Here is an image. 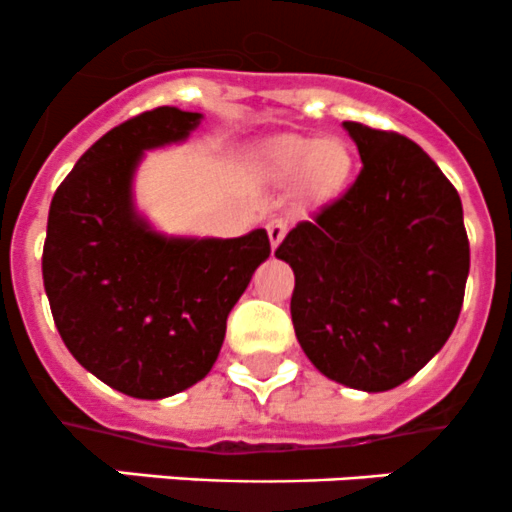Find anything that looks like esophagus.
<instances>
[{
    "instance_id": "1",
    "label": "esophagus",
    "mask_w": 512,
    "mask_h": 512,
    "mask_svg": "<svg viewBox=\"0 0 512 512\" xmlns=\"http://www.w3.org/2000/svg\"><path fill=\"white\" fill-rule=\"evenodd\" d=\"M266 231H268V241H271V249H278V244L283 241V236H286V224L283 221H268L266 224Z\"/></svg>"
}]
</instances>
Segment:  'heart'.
I'll return each mask as SVG.
<instances>
[{
	"instance_id": "heart-1",
	"label": "heart",
	"mask_w": 512,
	"mask_h": 512,
	"mask_svg": "<svg viewBox=\"0 0 512 512\" xmlns=\"http://www.w3.org/2000/svg\"><path fill=\"white\" fill-rule=\"evenodd\" d=\"M256 179L286 184L301 176L308 196H331L348 184L353 154L341 139H318L306 134H281L263 141L251 156Z\"/></svg>"
}]
</instances>
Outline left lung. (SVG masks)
Here are the masks:
<instances>
[{
  "label": "left lung",
  "mask_w": 512,
  "mask_h": 512,
  "mask_svg": "<svg viewBox=\"0 0 512 512\" xmlns=\"http://www.w3.org/2000/svg\"><path fill=\"white\" fill-rule=\"evenodd\" d=\"M363 171L288 231L276 258L296 276L291 318L308 361L366 393L391 391L445 346L470 271L463 204L401 134L343 121Z\"/></svg>",
  "instance_id": "obj_1"
}]
</instances>
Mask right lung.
<instances>
[{
  "label": "right lung",
  "instance_id": "obj_1",
  "mask_svg": "<svg viewBox=\"0 0 512 512\" xmlns=\"http://www.w3.org/2000/svg\"><path fill=\"white\" fill-rule=\"evenodd\" d=\"M204 114L159 106L84 151L49 206L42 276L59 336L99 381L161 401L216 363L226 318L268 254L266 229L169 236L139 211L146 151L184 144Z\"/></svg>",
  "mask_w": 512,
  "mask_h": 512
}]
</instances>
